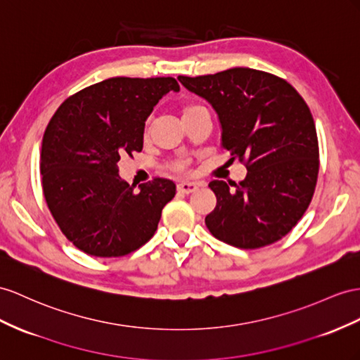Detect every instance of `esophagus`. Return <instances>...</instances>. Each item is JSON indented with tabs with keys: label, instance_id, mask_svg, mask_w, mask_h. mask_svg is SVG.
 Returning a JSON list of instances; mask_svg holds the SVG:
<instances>
[{
	"label": "esophagus",
	"instance_id": "34e87169",
	"mask_svg": "<svg viewBox=\"0 0 360 360\" xmlns=\"http://www.w3.org/2000/svg\"><path fill=\"white\" fill-rule=\"evenodd\" d=\"M198 190L196 182H179L178 184V191L184 193V195H190V193Z\"/></svg>",
	"mask_w": 360,
	"mask_h": 360
}]
</instances>
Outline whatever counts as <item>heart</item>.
Wrapping results in <instances>:
<instances>
[{"mask_svg": "<svg viewBox=\"0 0 360 360\" xmlns=\"http://www.w3.org/2000/svg\"><path fill=\"white\" fill-rule=\"evenodd\" d=\"M200 108H204V106L195 105V103L184 105V106H182V109H181L182 117L186 118V117L191 115L193 112H196V110H198V109H200ZM144 136H147V129H146V132H144ZM172 170H173V172H178V173H186V172L188 170V164H187L186 161H176V162H173V164H172Z\"/></svg>", "mask_w": 360, "mask_h": 360, "instance_id": "obj_1", "label": "heart"}]
</instances>
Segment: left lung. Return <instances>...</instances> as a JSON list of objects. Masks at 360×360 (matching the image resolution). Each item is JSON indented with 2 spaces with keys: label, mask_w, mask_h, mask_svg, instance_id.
<instances>
[{
  "label": "left lung",
  "mask_w": 360,
  "mask_h": 360,
  "mask_svg": "<svg viewBox=\"0 0 360 360\" xmlns=\"http://www.w3.org/2000/svg\"><path fill=\"white\" fill-rule=\"evenodd\" d=\"M178 80L214 108L224 149L248 169L238 184H208L217 198L205 217L210 233L242 250L278 242L316 187L319 147L307 103L284 79L252 68Z\"/></svg>",
  "instance_id": "obj_1"
}]
</instances>
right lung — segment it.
<instances>
[{"mask_svg":"<svg viewBox=\"0 0 360 360\" xmlns=\"http://www.w3.org/2000/svg\"><path fill=\"white\" fill-rule=\"evenodd\" d=\"M170 91H179L173 77H110L68 97L51 117L42 138V190L80 251L123 257L155 234L176 186L155 178L135 193L118 176V161L143 150L146 120Z\"/></svg>","mask_w":360,"mask_h":360,"instance_id":"add662e5","label":"right lung"}]
</instances>
